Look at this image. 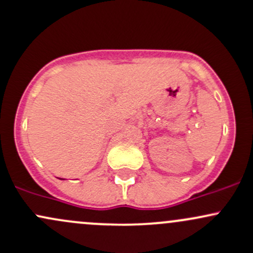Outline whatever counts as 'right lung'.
<instances>
[{
  "instance_id": "right-lung-1",
  "label": "right lung",
  "mask_w": 253,
  "mask_h": 253,
  "mask_svg": "<svg viewBox=\"0 0 253 253\" xmlns=\"http://www.w3.org/2000/svg\"><path fill=\"white\" fill-rule=\"evenodd\" d=\"M60 180H64V178H60Z\"/></svg>"
}]
</instances>
